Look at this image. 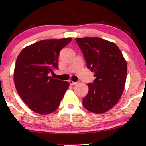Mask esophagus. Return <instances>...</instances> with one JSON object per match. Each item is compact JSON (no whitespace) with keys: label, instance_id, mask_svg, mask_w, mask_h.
<instances>
[{"label":"esophagus","instance_id":"esophagus-1","mask_svg":"<svg viewBox=\"0 0 146 146\" xmlns=\"http://www.w3.org/2000/svg\"><path fill=\"white\" fill-rule=\"evenodd\" d=\"M68 82H69V84H70V85H76V84H77V82H73V81H72L71 80H70Z\"/></svg>","mask_w":146,"mask_h":146}]
</instances>
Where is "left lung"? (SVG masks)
Masks as SVG:
<instances>
[{
  "label": "left lung",
  "mask_w": 146,
  "mask_h": 146,
  "mask_svg": "<svg viewBox=\"0 0 146 146\" xmlns=\"http://www.w3.org/2000/svg\"><path fill=\"white\" fill-rule=\"evenodd\" d=\"M87 66L94 72L93 83L82 99L89 111L101 114L111 109L120 99L125 89L127 65L120 50L114 42L99 38H77Z\"/></svg>",
  "instance_id": "8db88e82"
}]
</instances>
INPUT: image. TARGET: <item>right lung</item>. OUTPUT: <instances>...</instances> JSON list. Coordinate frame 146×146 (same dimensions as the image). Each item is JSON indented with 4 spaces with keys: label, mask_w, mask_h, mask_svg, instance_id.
<instances>
[{
    "label": "right lung",
    "mask_w": 146,
    "mask_h": 146,
    "mask_svg": "<svg viewBox=\"0 0 146 146\" xmlns=\"http://www.w3.org/2000/svg\"><path fill=\"white\" fill-rule=\"evenodd\" d=\"M71 38L40 40L27 46L17 59L14 71L16 90L31 110L41 115L55 111L69 87L68 82L49 76L59 67V52Z\"/></svg>",
    "instance_id": "right-lung-1"
}]
</instances>
